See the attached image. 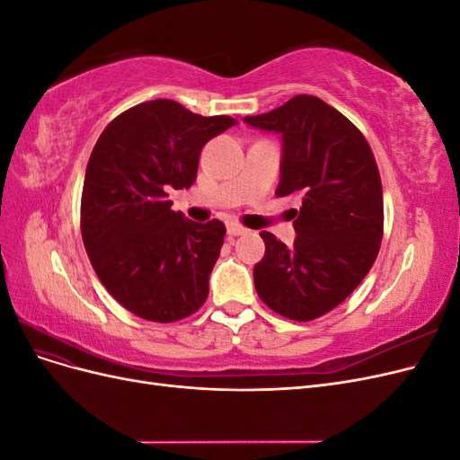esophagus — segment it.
Listing matches in <instances>:
<instances>
[{
  "instance_id": "obj_1",
  "label": "esophagus",
  "mask_w": 460,
  "mask_h": 460,
  "mask_svg": "<svg viewBox=\"0 0 460 460\" xmlns=\"http://www.w3.org/2000/svg\"><path fill=\"white\" fill-rule=\"evenodd\" d=\"M226 230H228L230 235H242V234L247 232V228H243V226L240 225V222H228Z\"/></svg>"
}]
</instances>
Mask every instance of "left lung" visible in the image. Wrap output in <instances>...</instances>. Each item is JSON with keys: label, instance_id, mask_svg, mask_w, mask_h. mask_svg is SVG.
<instances>
[{"label": "left lung", "instance_id": "1", "mask_svg": "<svg viewBox=\"0 0 460 460\" xmlns=\"http://www.w3.org/2000/svg\"><path fill=\"white\" fill-rule=\"evenodd\" d=\"M245 122L282 134L276 196L303 198L299 211L294 208V247L261 232L264 257L253 270L255 289L274 313L307 323L349 297L378 257L384 235L378 164L363 132L316 95H296Z\"/></svg>", "mask_w": 460, "mask_h": 460}]
</instances>
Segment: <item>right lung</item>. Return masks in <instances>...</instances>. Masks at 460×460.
<instances>
[{"label":"right lung","instance_id":"add662e5","mask_svg":"<svg viewBox=\"0 0 460 460\" xmlns=\"http://www.w3.org/2000/svg\"><path fill=\"white\" fill-rule=\"evenodd\" d=\"M235 122L153 100L115 117L93 146L80 201L82 242L105 289L136 316L176 323L205 303L226 228L172 211L169 191L196 182L203 146Z\"/></svg>","mask_w":460,"mask_h":460}]
</instances>
